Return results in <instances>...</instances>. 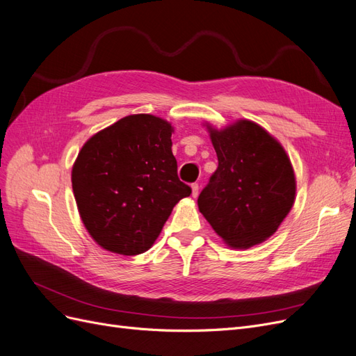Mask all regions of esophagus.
I'll return each mask as SVG.
<instances>
[{
	"label": "esophagus",
	"instance_id": "34e87169",
	"mask_svg": "<svg viewBox=\"0 0 356 356\" xmlns=\"http://www.w3.org/2000/svg\"><path fill=\"white\" fill-rule=\"evenodd\" d=\"M191 189H192V197H193V198H197V197H198V193H200V186H198V183H192V185H191Z\"/></svg>",
	"mask_w": 356,
	"mask_h": 356
}]
</instances>
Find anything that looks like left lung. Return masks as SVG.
Wrapping results in <instances>:
<instances>
[{"instance_id":"1","label":"left lung","mask_w":356,"mask_h":356,"mask_svg":"<svg viewBox=\"0 0 356 356\" xmlns=\"http://www.w3.org/2000/svg\"><path fill=\"white\" fill-rule=\"evenodd\" d=\"M219 167L198 197L202 216L232 248L272 236L290 213L296 177L281 143L259 124L238 120L217 130L207 124Z\"/></svg>"}]
</instances>
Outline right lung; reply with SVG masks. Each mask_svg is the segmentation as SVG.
Listing matches in <instances>:
<instances>
[{"label": "right lung", "instance_id": "1", "mask_svg": "<svg viewBox=\"0 0 356 356\" xmlns=\"http://www.w3.org/2000/svg\"><path fill=\"white\" fill-rule=\"evenodd\" d=\"M175 129L136 113L91 136L72 167L81 220L96 243L136 256L152 247L175 205L191 195L171 152Z\"/></svg>", "mask_w": 356, "mask_h": 356}]
</instances>
